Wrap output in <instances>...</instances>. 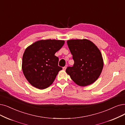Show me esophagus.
I'll list each match as a JSON object with an SVG mask.
<instances>
[{"label":"esophagus","instance_id":"1","mask_svg":"<svg viewBox=\"0 0 125 125\" xmlns=\"http://www.w3.org/2000/svg\"><path fill=\"white\" fill-rule=\"evenodd\" d=\"M66 68H67V67H63V68H62V69H63V70H64V71H65L66 70Z\"/></svg>","mask_w":125,"mask_h":125}]
</instances>
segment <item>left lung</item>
<instances>
[{"instance_id": "8db88e82", "label": "left lung", "mask_w": 125, "mask_h": 125, "mask_svg": "<svg viewBox=\"0 0 125 125\" xmlns=\"http://www.w3.org/2000/svg\"><path fill=\"white\" fill-rule=\"evenodd\" d=\"M67 44L74 61L68 67L67 73L80 86H87L95 82L102 73L103 59L98 48L89 40H68Z\"/></svg>"}]
</instances>
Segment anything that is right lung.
<instances>
[{
    "label": "right lung",
    "mask_w": 125,
    "mask_h": 125,
    "mask_svg": "<svg viewBox=\"0 0 125 125\" xmlns=\"http://www.w3.org/2000/svg\"><path fill=\"white\" fill-rule=\"evenodd\" d=\"M64 41L41 40L25 50L22 61L24 76L33 87L44 89L52 84L62 68L58 66L55 54L63 46Z\"/></svg>",
    "instance_id": "obj_1"
}]
</instances>
